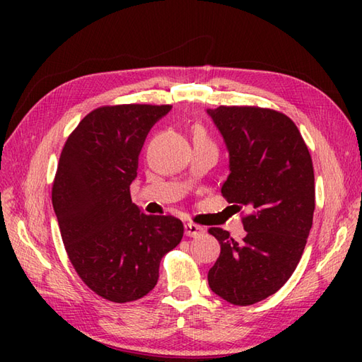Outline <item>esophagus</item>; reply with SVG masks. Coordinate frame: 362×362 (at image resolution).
Instances as JSON below:
<instances>
[{
    "mask_svg": "<svg viewBox=\"0 0 362 362\" xmlns=\"http://www.w3.org/2000/svg\"><path fill=\"white\" fill-rule=\"evenodd\" d=\"M205 233V228L201 227V226H196V224H191V222H188V224H185V235L187 236H191V238H196V236H201Z\"/></svg>",
    "mask_w": 362,
    "mask_h": 362,
    "instance_id": "obj_1",
    "label": "esophagus"
}]
</instances>
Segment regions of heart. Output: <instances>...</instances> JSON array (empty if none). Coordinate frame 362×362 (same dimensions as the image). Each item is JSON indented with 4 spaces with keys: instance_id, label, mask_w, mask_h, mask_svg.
I'll use <instances>...</instances> for the list:
<instances>
[{
    "instance_id": "heart-1",
    "label": "heart",
    "mask_w": 362,
    "mask_h": 362,
    "mask_svg": "<svg viewBox=\"0 0 362 362\" xmlns=\"http://www.w3.org/2000/svg\"><path fill=\"white\" fill-rule=\"evenodd\" d=\"M196 136H205L204 130H197V132H196Z\"/></svg>"
}]
</instances>
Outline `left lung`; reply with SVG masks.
I'll return each mask as SVG.
<instances>
[{
	"label": "left lung",
	"instance_id": "1",
	"mask_svg": "<svg viewBox=\"0 0 362 362\" xmlns=\"http://www.w3.org/2000/svg\"><path fill=\"white\" fill-rule=\"evenodd\" d=\"M228 151L221 193L250 211L245 236L210 228L221 255L209 272L214 294L247 306L275 294L296 271L314 214L310 151L286 115L259 107L206 109Z\"/></svg>",
	"mask_w": 362,
	"mask_h": 362
}]
</instances>
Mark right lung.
Here are the masks:
<instances>
[{"mask_svg": "<svg viewBox=\"0 0 362 362\" xmlns=\"http://www.w3.org/2000/svg\"><path fill=\"white\" fill-rule=\"evenodd\" d=\"M171 105L99 107L68 136L52 185V206L82 281L115 303L156 288L160 261L182 241L173 216H148L130 197L149 130Z\"/></svg>", "mask_w": 362, "mask_h": 362, "instance_id": "add662e5", "label": "right lung"}]
</instances>
